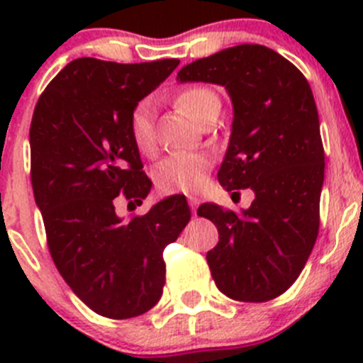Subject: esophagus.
Instances as JSON below:
<instances>
[{
  "instance_id": "esophagus-1",
  "label": "esophagus",
  "mask_w": 363,
  "mask_h": 363,
  "mask_svg": "<svg viewBox=\"0 0 363 363\" xmlns=\"http://www.w3.org/2000/svg\"><path fill=\"white\" fill-rule=\"evenodd\" d=\"M187 201H189V205H191L192 214L196 213V207H198V203H200V198L194 196V194H191V196H187Z\"/></svg>"
}]
</instances>
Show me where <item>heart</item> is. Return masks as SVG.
Wrapping results in <instances>:
<instances>
[{
    "mask_svg": "<svg viewBox=\"0 0 363 363\" xmlns=\"http://www.w3.org/2000/svg\"><path fill=\"white\" fill-rule=\"evenodd\" d=\"M179 108L194 123H200L205 114L214 107H220V98L209 89L192 86L178 96ZM134 145L143 154H150L156 145L152 121V104L143 99L134 107L129 121ZM213 160L205 152L172 154L158 165L156 182L163 192H198L207 184Z\"/></svg>",
    "mask_w": 363,
    "mask_h": 363,
    "instance_id": "obj_1",
    "label": "heart"
}]
</instances>
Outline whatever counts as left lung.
Returning a JSON list of instances; mask_svg holds the SVG:
<instances>
[{
  "label": "left lung",
  "mask_w": 363,
  "mask_h": 363,
  "mask_svg": "<svg viewBox=\"0 0 363 363\" xmlns=\"http://www.w3.org/2000/svg\"><path fill=\"white\" fill-rule=\"evenodd\" d=\"M176 82L225 86L233 127L218 179L251 187L240 213L203 203L218 227L207 252L216 287L238 301H267L289 289L313 251L325 171L314 96L303 74L264 45H236L179 70Z\"/></svg>",
  "instance_id": "8db88e82"
}]
</instances>
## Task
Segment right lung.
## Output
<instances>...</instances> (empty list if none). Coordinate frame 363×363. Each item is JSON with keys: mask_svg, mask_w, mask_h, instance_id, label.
<instances>
[{"mask_svg": "<svg viewBox=\"0 0 363 363\" xmlns=\"http://www.w3.org/2000/svg\"><path fill=\"white\" fill-rule=\"evenodd\" d=\"M179 60L70 62L47 85L30 123V179L54 264L74 294L107 318H134L158 303L163 249L191 220L185 196H167L123 220L114 198L145 200L130 136L134 107L171 76Z\"/></svg>", "mask_w": 363, "mask_h": 363, "instance_id": "obj_1", "label": "right lung"}]
</instances>
